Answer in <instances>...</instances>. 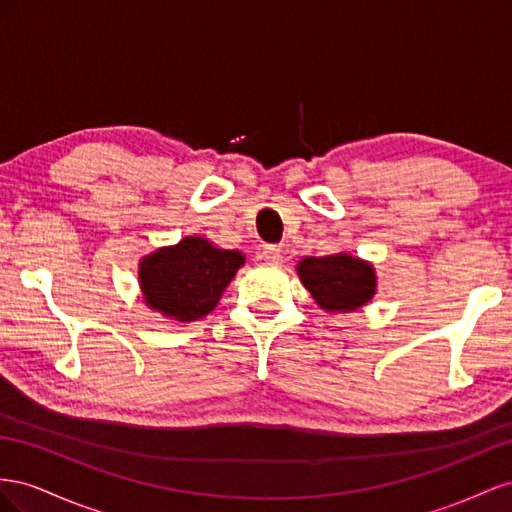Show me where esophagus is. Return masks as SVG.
<instances>
[{"label": "esophagus", "instance_id": "obj_1", "mask_svg": "<svg viewBox=\"0 0 512 512\" xmlns=\"http://www.w3.org/2000/svg\"><path fill=\"white\" fill-rule=\"evenodd\" d=\"M259 257L266 259L268 264H279V261H281V248L276 246V244H264Z\"/></svg>", "mask_w": 512, "mask_h": 512}]
</instances>
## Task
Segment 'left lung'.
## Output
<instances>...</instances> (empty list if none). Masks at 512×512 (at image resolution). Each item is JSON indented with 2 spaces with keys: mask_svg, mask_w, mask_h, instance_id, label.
I'll use <instances>...</instances> for the list:
<instances>
[{
  "mask_svg": "<svg viewBox=\"0 0 512 512\" xmlns=\"http://www.w3.org/2000/svg\"><path fill=\"white\" fill-rule=\"evenodd\" d=\"M302 285L328 313H354L375 296L377 276L369 261L347 253L304 257L298 264Z\"/></svg>",
  "mask_w": 512,
  "mask_h": 512,
  "instance_id": "obj_1",
  "label": "left lung"
}]
</instances>
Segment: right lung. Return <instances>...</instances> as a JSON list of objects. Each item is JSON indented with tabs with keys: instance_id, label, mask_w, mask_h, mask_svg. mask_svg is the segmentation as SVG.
Masks as SVG:
<instances>
[{
	"instance_id": "1",
	"label": "right lung",
	"mask_w": 512,
	"mask_h": 512,
	"mask_svg": "<svg viewBox=\"0 0 512 512\" xmlns=\"http://www.w3.org/2000/svg\"><path fill=\"white\" fill-rule=\"evenodd\" d=\"M240 266V251H225L199 236L184 238L141 259L143 300L175 321L201 319L214 311Z\"/></svg>"
}]
</instances>
